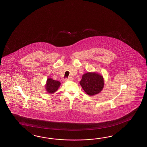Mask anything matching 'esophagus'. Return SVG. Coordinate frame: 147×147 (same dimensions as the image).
Masks as SVG:
<instances>
[{
	"instance_id": "obj_1",
	"label": "esophagus",
	"mask_w": 147,
	"mask_h": 147,
	"mask_svg": "<svg viewBox=\"0 0 147 147\" xmlns=\"http://www.w3.org/2000/svg\"><path fill=\"white\" fill-rule=\"evenodd\" d=\"M73 80V78L72 77H69V78L65 79V81H70V80Z\"/></svg>"
}]
</instances>
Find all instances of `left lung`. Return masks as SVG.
<instances>
[{
	"mask_svg": "<svg viewBox=\"0 0 147 147\" xmlns=\"http://www.w3.org/2000/svg\"><path fill=\"white\" fill-rule=\"evenodd\" d=\"M80 84L88 95L93 96L99 94L103 89V77L96 73L88 72L82 76Z\"/></svg>",
	"mask_w": 147,
	"mask_h": 147,
	"instance_id": "obj_1",
	"label": "left lung"
}]
</instances>
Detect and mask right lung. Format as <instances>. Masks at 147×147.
<instances>
[{
  "instance_id": "add662e5",
  "label": "right lung",
  "mask_w": 147,
  "mask_h": 147,
  "mask_svg": "<svg viewBox=\"0 0 147 147\" xmlns=\"http://www.w3.org/2000/svg\"><path fill=\"white\" fill-rule=\"evenodd\" d=\"M60 82L59 81L54 80L51 78H48L47 80V84L46 86L47 92L49 94H53L56 92L58 88L59 87Z\"/></svg>"
}]
</instances>
